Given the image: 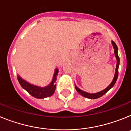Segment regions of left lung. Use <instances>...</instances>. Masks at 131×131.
<instances>
[{
  "label": "left lung",
  "mask_w": 131,
  "mask_h": 131,
  "mask_svg": "<svg viewBox=\"0 0 131 131\" xmlns=\"http://www.w3.org/2000/svg\"><path fill=\"white\" fill-rule=\"evenodd\" d=\"M111 43H112V45H113V48H114L115 55L116 59H117V66H116L115 73L114 78H113V80H112V82H111V84H110L109 85V86H108L107 87L105 88V89H104L103 90L101 91V92H99L95 93V94H90V93L86 92H84V91H83V90H82L79 89V88H78L76 86V84H74L76 90H77V92H78L80 94V95H82V96H84V97H86V98L97 99V98H99V97H102V95H103L105 94H106L108 91L110 90L111 88H112L113 87V86H114L115 84L116 81H117V77H118V73H119V72H118V70H119V56H118V53H117L118 48H117V45H116L114 41H111Z\"/></svg>",
  "instance_id": "obj_1"
}]
</instances>
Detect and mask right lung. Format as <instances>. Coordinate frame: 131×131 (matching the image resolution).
<instances>
[{
	"label": "right lung",
	"mask_w": 131,
	"mask_h": 131,
	"mask_svg": "<svg viewBox=\"0 0 131 131\" xmlns=\"http://www.w3.org/2000/svg\"><path fill=\"white\" fill-rule=\"evenodd\" d=\"M58 72H59V70L57 69H56L54 70L53 80L48 86L45 87H40V86L31 84L22 79L19 75L18 76V80L21 87L26 90L30 95H32L33 97L37 99H43L45 97H50L54 94L55 88H56L55 81L57 80Z\"/></svg>",
	"instance_id": "obj_1"
}]
</instances>
